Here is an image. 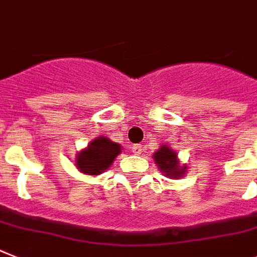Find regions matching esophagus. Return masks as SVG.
<instances>
[{"label": "esophagus", "mask_w": 257, "mask_h": 257, "mask_svg": "<svg viewBox=\"0 0 257 257\" xmlns=\"http://www.w3.org/2000/svg\"><path fill=\"white\" fill-rule=\"evenodd\" d=\"M142 150H144V149H142V145H133V148H132V152L135 153L136 155L141 154Z\"/></svg>", "instance_id": "34e87169"}]
</instances>
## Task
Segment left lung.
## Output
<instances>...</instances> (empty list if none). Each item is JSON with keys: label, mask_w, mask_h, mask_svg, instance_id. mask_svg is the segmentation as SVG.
Returning a JSON list of instances; mask_svg holds the SVG:
<instances>
[{"label": "left lung", "mask_w": 257, "mask_h": 257, "mask_svg": "<svg viewBox=\"0 0 257 257\" xmlns=\"http://www.w3.org/2000/svg\"><path fill=\"white\" fill-rule=\"evenodd\" d=\"M154 161L157 165L161 167L162 172L170 178H180L182 174H184V169H178V159H176V153H174L171 149L167 146H162L159 150L154 154Z\"/></svg>", "instance_id": "left-lung-1"}]
</instances>
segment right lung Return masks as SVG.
<instances>
[{
  "instance_id": "right-lung-1",
  "label": "right lung",
  "mask_w": 257,
  "mask_h": 257,
  "mask_svg": "<svg viewBox=\"0 0 257 257\" xmlns=\"http://www.w3.org/2000/svg\"><path fill=\"white\" fill-rule=\"evenodd\" d=\"M120 145L105 137H99L94 140L86 150L79 153L75 163L79 171L83 174L98 175L108 169L113 159L120 154Z\"/></svg>"
}]
</instances>
